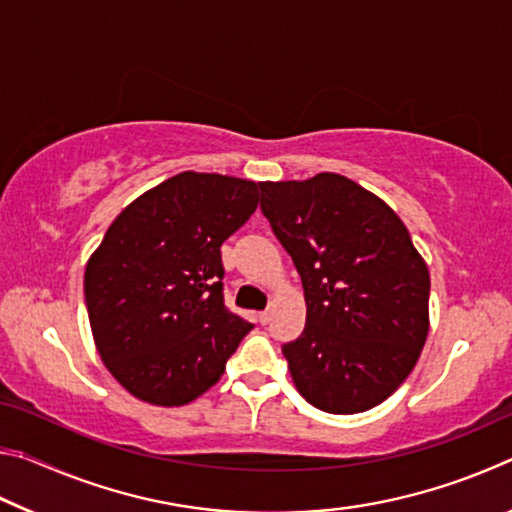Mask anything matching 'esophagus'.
<instances>
[{
  "mask_svg": "<svg viewBox=\"0 0 512 512\" xmlns=\"http://www.w3.org/2000/svg\"><path fill=\"white\" fill-rule=\"evenodd\" d=\"M268 320H271V311H259V314H257V323L259 325H268Z\"/></svg>",
  "mask_w": 512,
  "mask_h": 512,
  "instance_id": "obj_1",
  "label": "esophagus"
}]
</instances>
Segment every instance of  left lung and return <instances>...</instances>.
<instances>
[{
	"label": "left lung",
	"mask_w": 512,
	"mask_h": 512,
	"mask_svg": "<svg viewBox=\"0 0 512 512\" xmlns=\"http://www.w3.org/2000/svg\"><path fill=\"white\" fill-rule=\"evenodd\" d=\"M259 189L305 289V329L282 345L293 384L320 411L372 409L411 375L427 341V264L400 216L339 173Z\"/></svg>",
	"instance_id": "8db88e82"
}]
</instances>
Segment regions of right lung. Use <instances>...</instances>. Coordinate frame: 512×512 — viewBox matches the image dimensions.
Instances as JSON below:
<instances>
[{
	"instance_id": "add662e5",
	"label": "right lung",
	"mask_w": 512,
	"mask_h": 512,
	"mask_svg": "<svg viewBox=\"0 0 512 512\" xmlns=\"http://www.w3.org/2000/svg\"><path fill=\"white\" fill-rule=\"evenodd\" d=\"M257 189L221 173H178L124 207L88 259L94 345L137 400L194 402L253 329L223 302L221 244L257 210Z\"/></svg>"
}]
</instances>
